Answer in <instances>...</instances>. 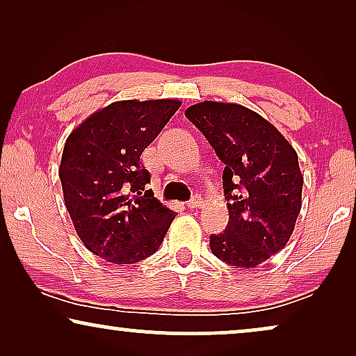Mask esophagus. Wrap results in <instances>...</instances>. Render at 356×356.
Here are the masks:
<instances>
[{
    "instance_id": "esophagus-1",
    "label": "esophagus",
    "mask_w": 356,
    "mask_h": 356,
    "mask_svg": "<svg viewBox=\"0 0 356 356\" xmlns=\"http://www.w3.org/2000/svg\"><path fill=\"white\" fill-rule=\"evenodd\" d=\"M201 204H202V199H201V197H199V196H193V197L188 201V207H189V209H197L199 206H201Z\"/></svg>"
}]
</instances>
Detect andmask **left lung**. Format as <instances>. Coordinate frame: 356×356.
I'll use <instances>...</instances> for the list:
<instances>
[{"mask_svg":"<svg viewBox=\"0 0 356 356\" xmlns=\"http://www.w3.org/2000/svg\"><path fill=\"white\" fill-rule=\"evenodd\" d=\"M184 116L206 136L223 168L228 225L211 235L213 256L251 269L290 240L301 209L298 155L256 111L236 104L201 102Z\"/></svg>","mask_w":356,"mask_h":356,"instance_id":"obj_1","label":"left lung"}]
</instances>
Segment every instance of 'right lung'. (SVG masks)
<instances>
[{
  "label": "right lung",
  "mask_w": 356,
  "mask_h": 356,
  "mask_svg": "<svg viewBox=\"0 0 356 356\" xmlns=\"http://www.w3.org/2000/svg\"><path fill=\"white\" fill-rule=\"evenodd\" d=\"M181 105L121 100L72 131L60 167L65 202L89 251L111 264H136L162 245L175 212L154 197L140 154Z\"/></svg>",
  "instance_id": "add662e5"
}]
</instances>
